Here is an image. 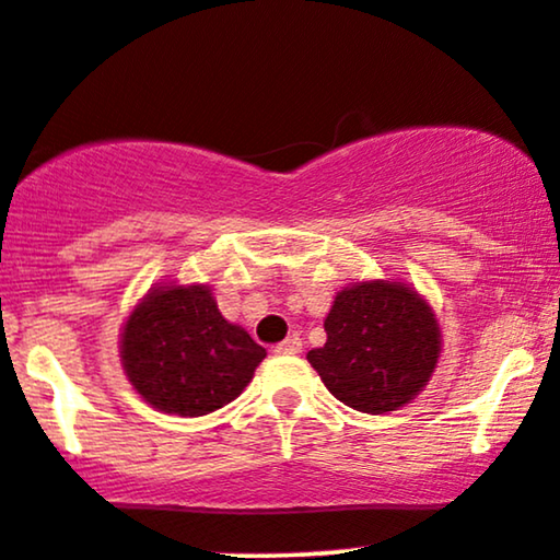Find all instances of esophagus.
<instances>
[{
    "label": "esophagus",
    "mask_w": 560,
    "mask_h": 560,
    "mask_svg": "<svg viewBox=\"0 0 560 560\" xmlns=\"http://www.w3.org/2000/svg\"><path fill=\"white\" fill-rule=\"evenodd\" d=\"M276 352H279V354H298V352H302L300 336H289V339L281 341V345H276Z\"/></svg>",
    "instance_id": "obj_1"
}]
</instances>
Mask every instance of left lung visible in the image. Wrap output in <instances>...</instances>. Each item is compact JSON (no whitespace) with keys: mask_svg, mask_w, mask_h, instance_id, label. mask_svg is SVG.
<instances>
[{"mask_svg":"<svg viewBox=\"0 0 560 560\" xmlns=\"http://www.w3.org/2000/svg\"><path fill=\"white\" fill-rule=\"evenodd\" d=\"M323 328L326 345L310 349V365L357 412L383 415L412 401L441 354L433 310L401 281L341 289Z\"/></svg>","mask_w":560,"mask_h":560,"instance_id":"8db88e82","label":"left lung"}]
</instances>
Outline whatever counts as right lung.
<instances>
[{"mask_svg": "<svg viewBox=\"0 0 560 560\" xmlns=\"http://www.w3.org/2000/svg\"><path fill=\"white\" fill-rule=\"evenodd\" d=\"M266 349L232 326L208 287H159L122 331L130 383L159 412L203 417L237 399Z\"/></svg>", "mask_w": 560, "mask_h": 560, "instance_id": "1", "label": "right lung"}]
</instances>
